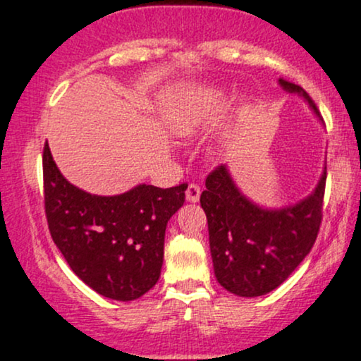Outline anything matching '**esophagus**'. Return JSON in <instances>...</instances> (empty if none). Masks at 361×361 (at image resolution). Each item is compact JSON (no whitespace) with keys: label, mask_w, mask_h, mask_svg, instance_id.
<instances>
[{"label":"esophagus","mask_w":361,"mask_h":361,"mask_svg":"<svg viewBox=\"0 0 361 361\" xmlns=\"http://www.w3.org/2000/svg\"><path fill=\"white\" fill-rule=\"evenodd\" d=\"M199 197H201V188L195 184H189L188 190H185V199H188V202H199Z\"/></svg>","instance_id":"esophagus-1"}]
</instances>
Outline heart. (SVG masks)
<instances>
[{"instance_id":"1","label":"heart","mask_w":361,"mask_h":361,"mask_svg":"<svg viewBox=\"0 0 361 361\" xmlns=\"http://www.w3.org/2000/svg\"><path fill=\"white\" fill-rule=\"evenodd\" d=\"M222 99H224V92L216 90V88L185 99L173 110L171 118L172 132L182 139H190V137L197 135L209 122V118L214 115Z\"/></svg>"}]
</instances>
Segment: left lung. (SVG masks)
<instances>
[{"mask_svg":"<svg viewBox=\"0 0 361 361\" xmlns=\"http://www.w3.org/2000/svg\"><path fill=\"white\" fill-rule=\"evenodd\" d=\"M284 92L301 97L319 122V112L300 85L279 78ZM326 166L313 192L291 206L266 207L249 199L228 166L206 180L201 206L207 216L209 246L217 281L235 296L268 295L283 284L317 241Z\"/></svg>","mask_w":361,"mask_h":361,"instance_id":"1","label":"left lung"}]
</instances>
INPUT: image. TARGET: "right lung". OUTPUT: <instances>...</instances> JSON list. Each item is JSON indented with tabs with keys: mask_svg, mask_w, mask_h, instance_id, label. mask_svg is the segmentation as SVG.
I'll return each mask as SVG.
<instances>
[{
	"mask_svg": "<svg viewBox=\"0 0 361 361\" xmlns=\"http://www.w3.org/2000/svg\"><path fill=\"white\" fill-rule=\"evenodd\" d=\"M43 182L53 241L87 286L117 301L137 300L155 286L167 222L184 204L188 185L139 184L117 195L90 194L65 179L48 142Z\"/></svg>",
	"mask_w": 361,
	"mask_h": 361,
	"instance_id": "add662e5",
	"label": "right lung"
}]
</instances>
